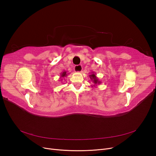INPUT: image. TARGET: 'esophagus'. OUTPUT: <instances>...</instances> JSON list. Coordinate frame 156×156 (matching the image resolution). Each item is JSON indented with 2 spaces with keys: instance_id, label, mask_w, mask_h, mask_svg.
<instances>
[{
  "instance_id": "obj_1",
  "label": "esophagus",
  "mask_w": 156,
  "mask_h": 156,
  "mask_svg": "<svg viewBox=\"0 0 156 156\" xmlns=\"http://www.w3.org/2000/svg\"><path fill=\"white\" fill-rule=\"evenodd\" d=\"M74 70H75V72H81L83 70L82 65L75 66L74 67Z\"/></svg>"
}]
</instances>
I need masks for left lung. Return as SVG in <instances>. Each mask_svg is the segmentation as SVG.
I'll list each match as a JSON object with an SVG mask.
<instances>
[{"mask_svg": "<svg viewBox=\"0 0 156 156\" xmlns=\"http://www.w3.org/2000/svg\"><path fill=\"white\" fill-rule=\"evenodd\" d=\"M89 77L90 78L91 81H92L93 82V83H94V85L92 86V87H96V86L98 85V84H100L101 83V81H99V79L97 77L96 73L92 72V73H90V75H89Z\"/></svg>", "mask_w": 156, "mask_h": 156, "instance_id": "left-lung-1", "label": "left lung"}]
</instances>
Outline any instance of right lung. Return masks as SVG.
<instances>
[{
	"mask_svg": "<svg viewBox=\"0 0 156 156\" xmlns=\"http://www.w3.org/2000/svg\"><path fill=\"white\" fill-rule=\"evenodd\" d=\"M68 76V73H67V72H66V71H64V72L62 73H61L60 74V79L61 81H62V79H64V77Z\"/></svg>",
	"mask_w": 156,
	"mask_h": 156,
	"instance_id": "right-lung-1",
	"label": "right lung"
}]
</instances>
